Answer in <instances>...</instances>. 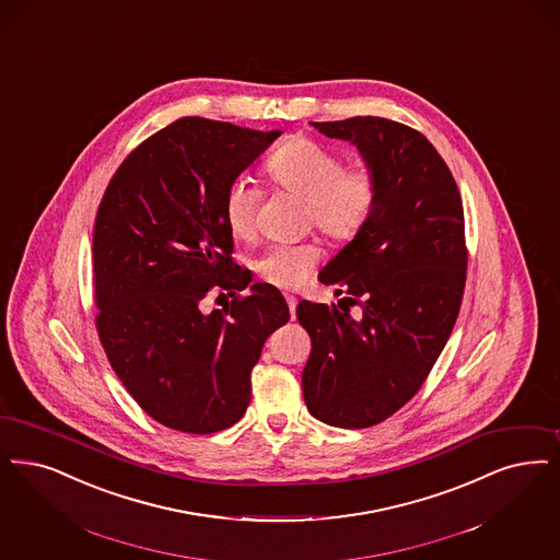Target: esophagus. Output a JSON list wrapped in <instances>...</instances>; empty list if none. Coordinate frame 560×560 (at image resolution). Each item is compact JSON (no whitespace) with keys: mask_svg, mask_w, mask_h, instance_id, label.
<instances>
[{"mask_svg":"<svg viewBox=\"0 0 560 560\" xmlns=\"http://www.w3.org/2000/svg\"><path fill=\"white\" fill-rule=\"evenodd\" d=\"M285 302H288V306H290V316L291 320L295 318V304H298V300L293 298V295H290V293H285Z\"/></svg>","mask_w":560,"mask_h":560,"instance_id":"esophagus-1","label":"esophagus"}]
</instances>
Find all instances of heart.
Listing matches in <instances>:
<instances>
[{"label": "heart", "mask_w": 560, "mask_h": 560, "mask_svg": "<svg viewBox=\"0 0 560 560\" xmlns=\"http://www.w3.org/2000/svg\"><path fill=\"white\" fill-rule=\"evenodd\" d=\"M270 179L308 201L314 226L336 242H350L369 223L380 179L369 164L343 166V156L311 137H291L269 160ZM260 191L247 179L231 183L224 196V221L233 237L249 240L256 231ZM320 260L314 244L272 246L256 260L262 281L295 290Z\"/></svg>", "instance_id": "obj_1"}]
</instances>
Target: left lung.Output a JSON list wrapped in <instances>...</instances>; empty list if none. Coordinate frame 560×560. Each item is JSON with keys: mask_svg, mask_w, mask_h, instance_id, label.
<instances>
[{"mask_svg": "<svg viewBox=\"0 0 560 560\" xmlns=\"http://www.w3.org/2000/svg\"><path fill=\"white\" fill-rule=\"evenodd\" d=\"M313 127L354 143L380 179L369 223L318 272L343 293L340 308L302 300L295 311L313 339L302 373L311 415L364 429L419 392L454 329L467 279L465 212L425 135L380 116Z\"/></svg>", "mask_w": 560, "mask_h": 560, "instance_id": "left-lung-1", "label": "left lung"}]
</instances>
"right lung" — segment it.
Listing matches in <instances>:
<instances>
[{"label":"right lung","mask_w":560,"mask_h":560,"mask_svg":"<svg viewBox=\"0 0 560 560\" xmlns=\"http://www.w3.org/2000/svg\"><path fill=\"white\" fill-rule=\"evenodd\" d=\"M281 131L185 116L118 166L93 226L97 336L118 380L154 421L183 433L235 425L249 373L290 320L281 291L231 258V183ZM214 290L232 302L208 314Z\"/></svg>","instance_id":"obj_1"}]
</instances>
